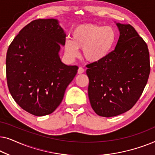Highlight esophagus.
I'll return each instance as SVG.
<instances>
[{
    "mask_svg": "<svg viewBox=\"0 0 155 155\" xmlns=\"http://www.w3.org/2000/svg\"><path fill=\"white\" fill-rule=\"evenodd\" d=\"M84 72V69L83 68L80 67L79 68H78V74H82V73H83Z\"/></svg>",
    "mask_w": 155,
    "mask_h": 155,
    "instance_id": "1",
    "label": "esophagus"
}]
</instances>
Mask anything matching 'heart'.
I'll list each match as a JSON object with an SVG mask.
<instances>
[{"label": "heart", "mask_w": 155, "mask_h": 155, "mask_svg": "<svg viewBox=\"0 0 155 155\" xmlns=\"http://www.w3.org/2000/svg\"><path fill=\"white\" fill-rule=\"evenodd\" d=\"M117 35L113 27L95 24L78 25L72 32V39L65 41V51L72 58L78 56L79 48H83L86 60L97 62L111 51L116 41Z\"/></svg>", "instance_id": "obj_1"}]
</instances>
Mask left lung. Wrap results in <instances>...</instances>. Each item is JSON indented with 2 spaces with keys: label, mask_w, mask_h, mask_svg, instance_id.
<instances>
[{
  "label": "left lung",
  "mask_w": 155,
  "mask_h": 155,
  "mask_svg": "<svg viewBox=\"0 0 155 155\" xmlns=\"http://www.w3.org/2000/svg\"><path fill=\"white\" fill-rule=\"evenodd\" d=\"M116 25L120 36L115 49L86 65L90 104L104 117L130 110L140 97L150 73L147 44L130 25Z\"/></svg>",
  "instance_id": "left-lung-1"
}]
</instances>
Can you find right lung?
Masks as SVG:
<instances>
[{
  "label": "right lung",
  "instance_id": "add662e5",
  "mask_svg": "<svg viewBox=\"0 0 155 155\" xmlns=\"http://www.w3.org/2000/svg\"><path fill=\"white\" fill-rule=\"evenodd\" d=\"M65 34L56 19H38L21 29L6 55L10 94L25 111L42 116L60 105L67 87L78 73L59 57Z\"/></svg>",
  "mask_w": 155,
  "mask_h": 155
}]
</instances>
